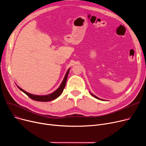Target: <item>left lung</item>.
Here are the masks:
<instances>
[{
    "label": "left lung",
    "instance_id": "left-lung-1",
    "mask_svg": "<svg viewBox=\"0 0 146 146\" xmlns=\"http://www.w3.org/2000/svg\"><path fill=\"white\" fill-rule=\"evenodd\" d=\"M91 94V95H92V96H94V97H95V98H97V99H99V98H98V97H96V96H95V95H93V94Z\"/></svg>",
    "mask_w": 146,
    "mask_h": 146
}]
</instances>
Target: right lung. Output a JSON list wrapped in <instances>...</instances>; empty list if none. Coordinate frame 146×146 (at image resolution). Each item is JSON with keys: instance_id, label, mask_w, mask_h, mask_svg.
<instances>
[{"instance_id": "1", "label": "right lung", "mask_w": 146, "mask_h": 146, "mask_svg": "<svg viewBox=\"0 0 146 146\" xmlns=\"http://www.w3.org/2000/svg\"><path fill=\"white\" fill-rule=\"evenodd\" d=\"M70 69H68L67 70L65 77L61 83V84L60 85V87L56 90L53 93L50 94V95H43V96H39V95H33L29 94L28 92H27L26 91H25L24 90H23L22 89H21V88H19V86H18V88L24 92V94H25L28 97H29L31 99H33L34 101H40V102H48V101H51L52 100H54L56 98H57L58 96H60V95L62 94L63 91L65 88L66 86V81H67V76L68 74V72Z\"/></svg>"}]
</instances>
